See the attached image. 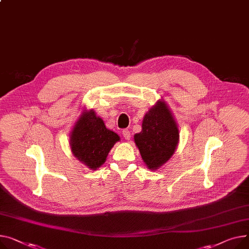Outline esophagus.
Returning <instances> with one entry per match:
<instances>
[{"label": "esophagus", "instance_id": "obj_1", "mask_svg": "<svg viewBox=\"0 0 249 249\" xmlns=\"http://www.w3.org/2000/svg\"><path fill=\"white\" fill-rule=\"evenodd\" d=\"M122 134H123V137H124L126 140H130V139H131V133H130V131H129L128 129L123 130Z\"/></svg>", "mask_w": 249, "mask_h": 249}]
</instances>
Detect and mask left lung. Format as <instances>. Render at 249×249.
<instances>
[{"mask_svg":"<svg viewBox=\"0 0 249 249\" xmlns=\"http://www.w3.org/2000/svg\"><path fill=\"white\" fill-rule=\"evenodd\" d=\"M141 157L149 169H157L175 152L179 132L172 114L158 101L144 116L142 131L134 136Z\"/></svg>","mask_w":249,"mask_h":249,"instance_id":"obj_1","label":"left lung"}]
</instances>
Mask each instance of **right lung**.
Here are the masks:
<instances>
[{
  "mask_svg": "<svg viewBox=\"0 0 249 249\" xmlns=\"http://www.w3.org/2000/svg\"><path fill=\"white\" fill-rule=\"evenodd\" d=\"M119 139L91 110L78 120L72 131L70 144L74 156L88 168L95 170L104 164L111 148Z\"/></svg>",
  "mask_w": 249,
  "mask_h": 249,
  "instance_id": "obj_1",
  "label": "right lung"
}]
</instances>
